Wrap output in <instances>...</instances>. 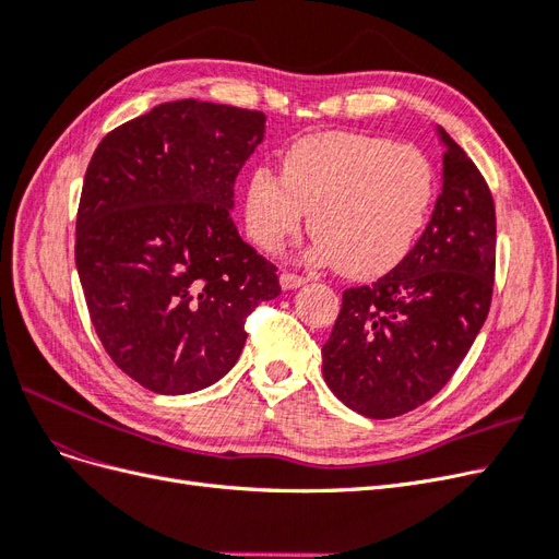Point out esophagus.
Returning a JSON list of instances; mask_svg holds the SVG:
<instances>
[{"label":"esophagus","instance_id":"1","mask_svg":"<svg viewBox=\"0 0 559 559\" xmlns=\"http://www.w3.org/2000/svg\"><path fill=\"white\" fill-rule=\"evenodd\" d=\"M280 282H282V289L289 292V289H298V286H302L308 280L302 277V275H296V273H286V270H284Z\"/></svg>","mask_w":559,"mask_h":559}]
</instances>
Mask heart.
<instances>
[{"label":"heart","instance_id":"obj_1","mask_svg":"<svg viewBox=\"0 0 559 559\" xmlns=\"http://www.w3.org/2000/svg\"><path fill=\"white\" fill-rule=\"evenodd\" d=\"M436 177L417 146L359 132L294 142L284 173L257 165L245 191L251 240L277 251L312 212L314 259L347 277H376L401 263L429 216Z\"/></svg>","mask_w":559,"mask_h":559}]
</instances>
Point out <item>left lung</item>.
Returning <instances> with one entry per match:
<instances>
[{
	"label": "left lung",
	"instance_id": "obj_1",
	"mask_svg": "<svg viewBox=\"0 0 559 559\" xmlns=\"http://www.w3.org/2000/svg\"><path fill=\"white\" fill-rule=\"evenodd\" d=\"M443 191L394 270L343 292L321 373L370 419L419 408L450 382L483 329L495 289L497 214L485 177L441 128Z\"/></svg>",
	"mask_w": 559,
	"mask_h": 559
}]
</instances>
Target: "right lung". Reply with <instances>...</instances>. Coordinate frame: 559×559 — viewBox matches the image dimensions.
I'll use <instances>...</instances> for the list:
<instances>
[{"label":"right lung","mask_w":559,"mask_h":559,"mask_svg":"<svg viewBox=\"0 0 559 559\" xmlns=\"http://www.w3.org/2000/svg\"><path fill=\"white\" fill-rule=\"evenodd\" d=\"M263 130V111L177 99L111 130L88 163L79 280L99 343L148 392L222 380L245 347L247 317L282 292L277 265L230 216Z\"/></svg>","instance_id":"add662e5"}]
</instances>
